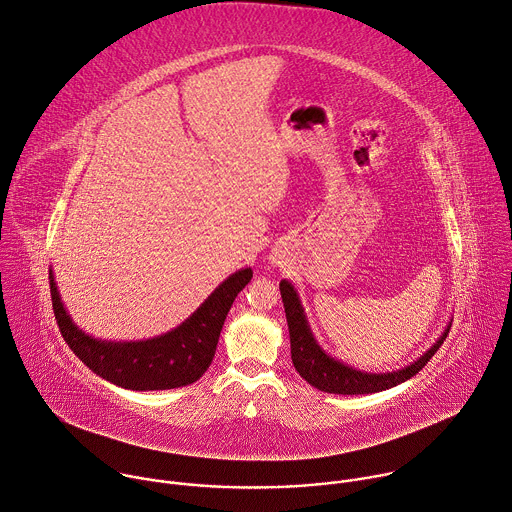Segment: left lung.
Returning <instances> with one entry per match:
<instances>
[{
	"mask_svg": "<svg viewBox=\"0 0 512 512\" xmlns=\"http://www.w3.org/2000/svg\"><path fill=\"white\" fill-rule=\"evenodd\" d=\"M280 294L284 302V312L288 320V332H290V354L292 364L298 370V374L312 384L318 390L330 392V394H372L382 392L386 388H392L408 378H412L416 372H420L428 360L434 356V352L442 346L446 340V334L450 330V324L442 332V336L412 364L394 370V372H364L356 370L332 356H328L320 344L316 342L304 308L300 304V298L294 290V286L288 280L280 282Z\"/></svg>",
	"mask_w": 512,
	"mask_h": 512,
	"instance_id": "left-lung-1",
	"label": "left lung"
}]
</instances>
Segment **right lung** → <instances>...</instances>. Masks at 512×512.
<instances>
[{"mask_svg":"<svg viewBox=\"0 0 512 512\" xmlns=\"http://www.w3.org/2000/svg\"><path fill=\"white\" fill-rule=\"evenodd\" d=\"M250 280V268L234 272L178 328L140 342H108L82 332L64 308L52 270L50 292L64 340L92 372L128 390H168L188 386L208 370L232 302Z\"/></svg>","mask_w":512,"mask_h":512,"instance_id":"add662e5","label":"right lung"}]
</instances>
